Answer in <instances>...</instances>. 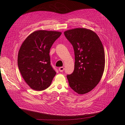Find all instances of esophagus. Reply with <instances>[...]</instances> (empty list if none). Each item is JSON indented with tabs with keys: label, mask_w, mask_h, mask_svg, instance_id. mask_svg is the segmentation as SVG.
I'll use <instances>...</instances> for the list:
<instances>
[{
	"label": "esophagus",
	"mask_w": 125,
	"mask_h": 125,
	"mask_svg": "<svg viewBox=\"0 0 125 125\" xmlns=\"http://www.w3.org/2000/svg\"><path fill=\"white\" fill-rule=\"evenodd\" d=\"M64 70V68L63 67H60V68H59V70L60 71V72H63Z\"/></svg>",
	"instance_id": "esophagus-1"
}]
</instances>
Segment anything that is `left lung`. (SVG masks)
<instances>
[{"label":"left lung","mask_w":125,"mask_h":125,"mask_svg":"<svg viewBox=\"0 0 125 125\" xmlns=\"http://www.w3.org/2000/svg\"><path fill=\"white\" fill-rule=\"evenodd\" d=\"M64 35L73 45L74 69L67 75L70 88L78 94H86L99 83L105 67L102 42L92 30L77 28L65 31Z\"/></svg>","instance_id":"8db88e82"}]
</instances>
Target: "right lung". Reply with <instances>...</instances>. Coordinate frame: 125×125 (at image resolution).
I'll list each match as a JSON object with an SVG mask.
<instances>
[{"label": "right lung", "instance_id": "1", "mask_svg": "<svg viewBox=\"0 0 125 125\" xmlns=\"http://www.w3.org/2000/svg\"><path fill=\"white\" fill-rule=\"evenodd\" d=\"M62 33L39 30L31 33L19 51L18 65L25 82L33 90L48 88L56 73L51 65L50 50Z\"/></svg>", "mask_w": 125, "mask_h": 125}]
</instances>
